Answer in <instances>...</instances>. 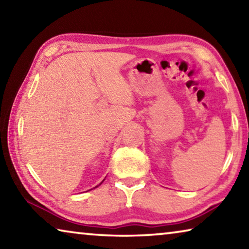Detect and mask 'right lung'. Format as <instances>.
I'll list each match as a JSON object with an SVG mask.
<instances>
[{"label":"right lung","mask_w":249,"mask_h":249,"mask_svg":"<svg viewBox=\"0 0 249 249\" xmlns=\"http://www.w3.org/2000/svg\"><path fill=\"white\" fill-rule=\"evenodd\" d=\"M103 181H104V180H103ZM103 181H102V182H103ZM102 182H101V183H102ZM101 183H100V184H101ZM96 187H98V185H96ZM96 187H95V188H96Z\"/></svg>","instance_id":"obj_1"}]
</instances>
